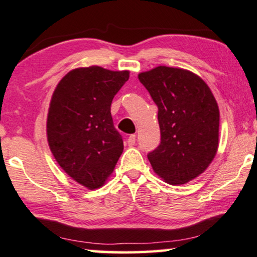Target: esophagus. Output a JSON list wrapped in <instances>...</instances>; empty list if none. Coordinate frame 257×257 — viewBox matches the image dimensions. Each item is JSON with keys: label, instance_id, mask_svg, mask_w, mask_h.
<instances>
[{"label": "esophagus", "instance_id": "esophagus-1", "mask_svg": "<svg viewBox=\"0 0 257 257\" xmlns=\"http://www.w3.org/2000/svg\"><path fill=\"white\" fill-rule=\"evenodd\" d=\"M127 144L128 146H133L136 144V135H131L127 138Z\"/></svg>", "mask_w": 257, "mask_h": 257}]
</instances>
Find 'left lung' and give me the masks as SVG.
I'll use <instances>...</instances> for the list:
<instances>
[{
  "label": "left lung",
  "instance_id": "left-lung-1",
  "mask_svg": "<svg viewBox=\"0 0 257 257\" xmlns=\"http://www.w3.org/2000/svg\"><path fill=\"white\" fill-rule=\"evenodd\" d=\"M138 78L158 107L161 144L148 155L153 171L172 185L192 181L218 149L214 94L198 75L182 68L158 66Z\"/></svg>",
  "mask_w": 257,
  "mask_h": 257
}]
</instances>
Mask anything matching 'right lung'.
I'll return each mask as SVG.
<instances>
[{"label": "right lung", "instance_id": "add662e5", "mask_svg": "<svg viewBox=\"0 0 257 257\" xmlns=\"http://www.w3.org/2000/svg\"><path fill=\"white\" fill-rule=\"evenodd\" d=\"M128 76V71L99 66L76 68L60 80L52 95L49 149L63 171L89 190L105 184L124 150L111 104Z\"/></svg>", "mask_w": 257, "mask_h": 257}]
</instances>
